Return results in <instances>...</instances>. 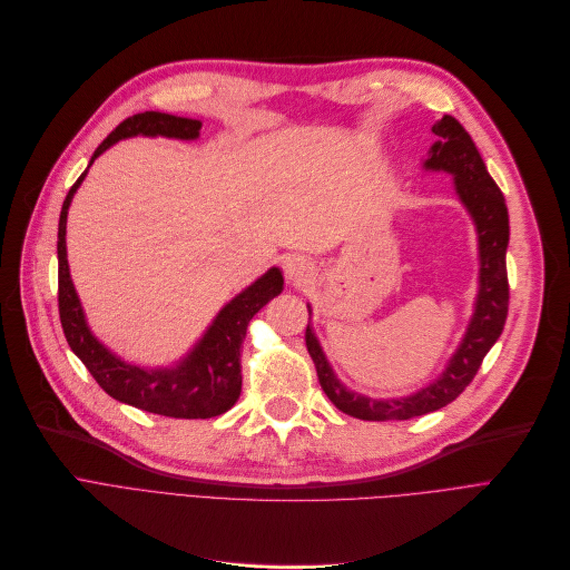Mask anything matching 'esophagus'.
<instances>
[{"mask_svg": "<svg viewBox=\"0 0 570 570\" xmlns=\"http://www.w3.org/2000/svg\"><path fill=\"white\" fill-rule=\"evenodd\" d=\"M283 268H285L287 281L294 283V285L306 283V281L313 276V264H311L306 257H302V255H289V257H285Z\"/></svg>", "mask_w": 570, "mask_h": 570, "instance_id": "obj_1", "label": "esophagus"}]
</instances>
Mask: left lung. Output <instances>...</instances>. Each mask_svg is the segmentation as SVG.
Segmentation results:
<instances>
[{"mask_svg": "<svg viewBox=\"0 0 570 570\" xmlns=\"http://www.w3.org/2000/svg\"><path fill=\"white\" fill-rule=\"evenodd\" d=\"M439 141L431 146L424 159V169L448 171L454 176V189L459 199L471 213L478 229L480 250V289L475 299V313L471 317L464 341L459 343L450 364L431 385L401 399H368L345 390L334 375L327 357L313 334L308 322L306 347L313 357L317 381L330 401L345 415L371 422L411 420L443 409L462 394L475 377L490 347L499 341L508 317V208L494 178L487 174L484 161L471 139V134L452 116H443L431 127ZM311 315V306H308Z\"/></svg>", "mask_w": 570, "mask_h": 570, "instance_id": "1", "label": "left lung"}]
</instances>
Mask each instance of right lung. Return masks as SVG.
I'll use <instances>...</instances> for the list:
<instances>
[{"instance_id":"obj_1","label":"right lung","mask_w":570,"mask_h":570,"mask_svg":"<svg viewBox=\"0 0 570 570\" xmlns=\"http://www.w3.org/2000/svg\"><path fill=\"white\" fill-rule=\"evenodd\" d=\"M202 122L193 118H178L159 111L137 114L122 120L95 150L92 161L114 144L127 137H169V139H197ZM88 169L71 185L62 204L58 225V306L62 332L67 336L73 355L86 364L99 387L134 409H141L165 417L183 420H206L227 413L240 394V343L253 315L264 308L274 296L283 292L281 268H268L262 278L238 296L213 320L202 341L187 352L171 368H139L125 364L111 350H106L88 330V322L80 308L78 294L73 289L67 262V210L76 195L78 185L83 183Z\"/></svg>"}]
</instances>
